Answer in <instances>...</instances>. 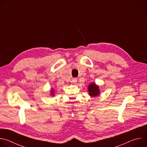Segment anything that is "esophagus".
Listing matches in <instances>:
<instances>
[{"instance_id": "obj_1", "label": "esophagus", "mask_w": 147, "mask_h": 147, "mask_svg": "<svg viewBox=\"0 0 147 147\" xmlns=\"http://www.w3.org/2000/svg\"><path fill=\"white\" fill-rule=\"evenodd\" d=\"M77 81V78H73L72 79V80H71L72 83L74 84H76Z\"/></svg>"}]
</instances>
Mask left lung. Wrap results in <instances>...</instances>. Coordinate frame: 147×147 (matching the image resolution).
Masks as SVG:
<instances>
[{"mask_svg":"<svg viewBox=\"0 0 147 147\" xmlns=\"http://www.w3.org/2000/svg\"><path fill=\"white\" fill-rule=\"evenodd\" d=\"M88 92L89 95L91 96H96L99 94V87L95 84L92 83L88 87Z\"/></svg>","mask_w":147,"mask_h":147,"instance_id":"obj_1","label":"left lung"}]
</instances>
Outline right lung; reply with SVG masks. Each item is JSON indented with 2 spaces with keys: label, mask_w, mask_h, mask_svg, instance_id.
<instances>
[{
  "label": "right lung",
  "mask_w": 147,
  "mask_h": 147,
  "mask_svg": "<svg viewBox=\"0 0 147 147\" xmlns=\"http://www.w3.org/2000/svg\"><path fill=\"white\" fill-rule=\"evenodd\" d=\"M52 93H53V91H52ZM53 95V94H52Z\"/></svg>",
  "instance_id": "add662e5"
}]
</instances>
